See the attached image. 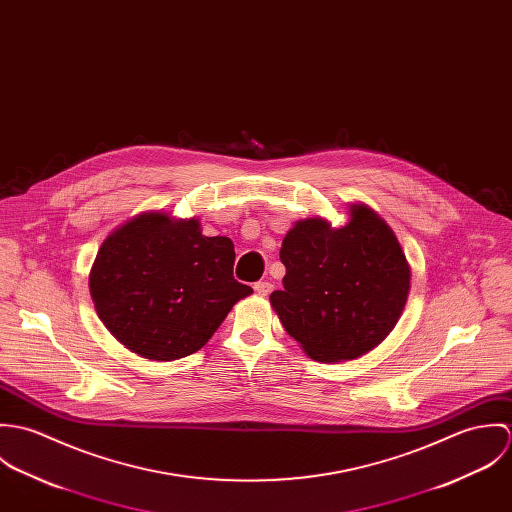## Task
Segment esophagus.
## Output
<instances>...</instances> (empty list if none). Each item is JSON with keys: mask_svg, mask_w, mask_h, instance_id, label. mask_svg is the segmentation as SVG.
I'll list each match as a JSON object with an SVG mask.
<instances>
[{"mask_svg": "<svg viewBox=\"0 0 512 512\" xmlns=\"http://www.w3.org/2000/svg\"><path fill=\"white\" fill-rule=\"evenodd\" d=\"M254 292L258 293V295H268V293L272 292V284L270 282H256L254 284Z\"/></svg>", "mask_w": 512, "mask_h": 512, "instance_id": "1", "label": "esophagus"}]
</instances>
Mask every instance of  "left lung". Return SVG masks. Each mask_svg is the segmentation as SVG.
<instances>
[{
  "mask_svg": "<svg viewBox=\"0 0 512 512\" xmlns=\"http://www.w3.org/2000/svg\"><path fill=\"white\" fill-rule=\"evenodd\" d=\"M349 222L297 220L282 242L284 290L270 295L284 329L313 361L343 363L380 345L398 323L410 266L392 228L366 205Z\"/></svg>",
  "mask_w": 512,
  "mask_h": 512,
  "instance_id": "left-lung-1",
  "label": "left lung"
}]
</instances>
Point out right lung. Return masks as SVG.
Here are the masks:
<instances>
[{
  "label": "right lung",
  "instance_id": "obj_1",
  "mask_svg": "<svg viewBox=\"0 0 512 512\" xmlns=\"http://www.w3.org/2000/svg\"><path fill=\"white\" fill-rule=\"evenodd\" d=\"M234 244L197 219L142 213L100 246L88 286L100 321L132 353L175 361L197 353L252 288L234 280Z\"/></svg>",
  "mask_w": 512,
  "mask_h": 512
}]
</instances>
